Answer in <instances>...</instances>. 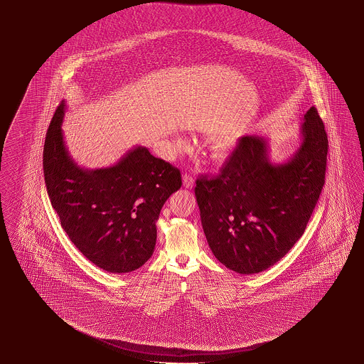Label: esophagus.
I'll list each match as a JSON object with an SVG mask.
<instances>
[{"label": "esophagus", "instance_id": "obj_1", "mask_svg": "<svg viewBox=\"0 0 364 364\" xmlns=\"http://www.w3.org/2000/svg\"><path fill=\"white\" fill-rule=\"evenodd\" d=\"M183 184H184L185 188H188V189H191V188L194 186V179H193V176H191V173H184V176H183Z\"/></svg>", "mask_w": 364, "mask_h": 364}]
</instances>
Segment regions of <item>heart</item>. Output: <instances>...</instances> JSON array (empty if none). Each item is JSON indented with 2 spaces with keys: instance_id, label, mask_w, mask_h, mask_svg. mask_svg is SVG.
<instances>
[{
  "instance_id": "1",
  "label": "heart",
  "mask_w": 364,
  "mask_h": 364,
  "mask_svg": "<svg viewBox=\"0 0 364 364\" xmlns=\"http://www.w3.org/2000/svg\"><path fill=\"white\" fill-rule=\"evenodd\" d=\"M179 144H184V142H183V139H179ZM222 151H223V152H227V151H228V146H225V147H223V149H222Z\"/></svg>"
}]
</instances>
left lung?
<instances>
[{
	"label": "left lung",
	"instance_id": "8db88e82",
	"mask_svg": "<svg viewBox=\"0 0 364 364\" xmlns=\"http://www.w3.org/2000/svg\"><path fill=\"white\" fill-rule=\"evenodd\" d=\"M328 136L316 107L286 161L269 157V138L244 136L215 178L197 179L196 197L213 255L240 274L279 262L304 235L325 184Z\"/></svg>",
	"mask_w": 364,
	"mask_h": 364
}]
</instances>
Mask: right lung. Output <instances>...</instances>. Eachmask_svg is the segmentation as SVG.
Masks as SVG:
<instances>
[{"label":"right lung","instance_id":"add662e5","mask_svg":"<svg viewBox=\"0 0 364 364\" xmlns=\"http://www.w3.org/2000/svg\"><path fill=\"white\" fill-rule=\"evenodd\" d=\"M65 113L62 100L43 151L46 186L60 226L99 268L115 274L141 268L155 250L161 208L181 186L180 170L142 146L113 166H78L65 142Z\"/></svg>","mask_w":364,"mask_h":364}]
</instances>
